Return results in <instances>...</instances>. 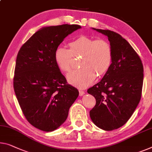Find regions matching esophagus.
Segmentation results:
<instances>
[{
    "label": "esophagus",
    "mask_w": 152,
    "mask_h": 152,
    "mask_svg": "<svg viewBox=\"0 0 152 152\" xmlns=\"http://www.w3.org/2000/svg\"><path fill=\"white\" fill-rule=\"evenodd\" d=\"M85 94V92L84 91H83V90H79V96H83L84 94Z\"/></svg>",
    "instance_id": "1"
}]
</instances>
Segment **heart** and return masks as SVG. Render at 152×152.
Here are the masks:
<instances>
[{
  "mask_svg": "<svg viewBox=\"0 0 152 152\" xmlns=\"http://www.w3.org/2000/svg\"><path fill=\"white\" fill-rule=\"evenodd\" d=\"M69 49L58 47L54 51V61L63 72L72 69L73 56H82V68L70 72L67 76L69 83L80 89L94 82L97 74L101 76L111 66L113 50L109 43L104 39H94L87 36H80L68 44Z\"/></svg>",
  "mask_w": 152,
  "mask_h": 152,
  "instance_id": "heart-1",
  "label": "heart"
}]
</instances>
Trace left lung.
Wrapping results in <instances>:
<instances>
[{"label":"left lung","mask_w":152,"mask_h":152,"mask_svg":"<svg viewBox=\"0 0 152 152\" xmlns=\"http://www.w3.org/2000/svg\"><path fill=\"white\" fill-rule=\"evenodd\" d=\"M92 29L108 37L113 50V61L102 79L87 91L96 99L89 114L95 125L110 131L124 126L139 104L143 66L133 48L118 33Z\"/></svg>","instance_id":"obj_1"}]
</instances>
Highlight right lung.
Segmentation results:
<instances>
[{"mask_svg": "<svg viewBox=\"0 0 152 152\" xmlns=\"http://www.w3.org/2000/svg\"><path fill=\"white\" fill-rule=\"evenodd\" d=\"M81 26L62 24L43 27L18 52L13 88L18 103L29 123L45 132L57 129L66 120L78 98L76 88L54 61V51L65 37Z\"/></svg>", "mask_w": 152, "mask_h": 152, "instance_id": "1", "label": "right lung"}]
</instances>
